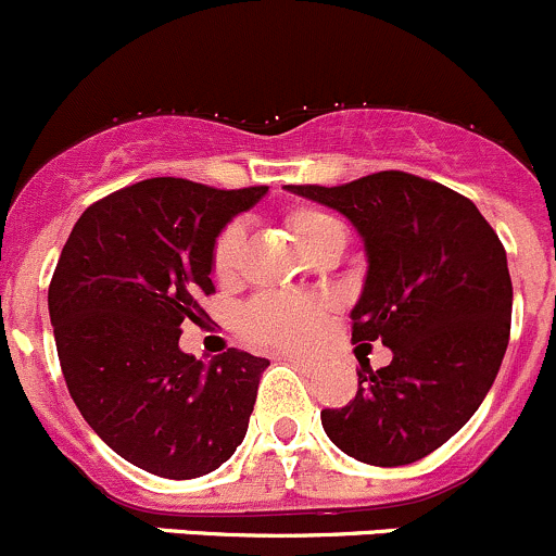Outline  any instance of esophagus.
Returning a JSON list of instances; mask_svg holds the SVG:
<instances>
[{
    "label": "esophagus",
    "mask_w": 556,
    "mask_h": 556,
    "mask_svg": "<svg viewBox=\"0 0 556 556\" xmlns=\"http://www.w3.org/2000/svg\"><path fill=\"white\" fill-rule=\"evenodd\" d=\"M285 362L298 367L301 372H314L317 370V359H308V356H298V354H282Z\"/></svg>",
    "instance_id": "1"
}]
</instances>
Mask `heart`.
Returning <instances> with one entry per match:
<instances>
[{"instance_id": "heart-1", "label": "heart", "mask_w": 556, "mask_h": 556, "mask_svg": "<svg viewBox=\"0 0 556 556\" xmlns=\"http://www.w3.org/2000/svg\"><path fill=\"white\" fill-rule=\"evenodd\" d=\"M288 226L303 253L312 255L332 242H343V226L325 210L301 204L288 213ZM244 233L239 224L220 229L210 253V268L218 282H231L237 277L239 258H242ZM327 319V303L317 298H295L263 293L255 295L239 317V330L255 346L303 349L317 338Z\"/></svg>"}]
</instances>
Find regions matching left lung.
<instances>
[{"instance_id": "obj_1", "label": "left lung", "mask_w": 556, "mask_h": 556, "mask_svg": "<svg viewBox=\"0 0 556 556\" xmlns=\"http://www.w3.org/2000/svg\"><path fill=\"white\" fill-rule=\"evenodd\" d=\"M346 215L367 250L352 341L394 359L362 367L346 407L323 410L325 434L370 466L416 464L482 405L511 330V277L498 233L458 191L402 170L343 186H288Z\"/></svg>"}]
</instances>
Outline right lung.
<instances>
[{"label": "right lung", "instance_id": "right-lung-1", "mask_svg": "<svg viewBox=\"0 0 556 556\" xmlns=\"http://www.w3.org/2000/svg\"><path fill=\"white\" fill-rule=\"evenodd\" d=\"M266 191L140 180L90 204L63 244L47 293L63 378L90 429L138 469L210 475L248 434L268 359L229 349L204 365L178 341L207 317L215 237Z\"/></svg>", "mask_w": 556, "mask_h": 556}]
</instances>
